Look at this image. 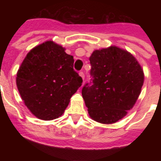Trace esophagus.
<instances>
[{
  "instance_id": "obj_1",
  "label": "esophagus",
  "mask_w": 161,
  "mask_h": 161,
  "mask_svg": "<svg viewBox=\"0 0 161 161\" xmlns=\"http://www.w3.org/2000/svg\"><path fill=\"white\" fill-rule=\"evenodd\" d=\"M79 75H80V77L83 78V80H84V77H85V75H84V72H83V71H80V72H79Z\"/></svg>"
}]
</instances>
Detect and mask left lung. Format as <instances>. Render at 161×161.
Listing matches in <instances>:
<instances>
[{
	"mask_svg": "<svg viewBox=\"0 0 161 161\" xmlns=\"http://www.w3.org/2000/svg\"><path fill=\"white\" fill-rule=\"evenodd\" d=\"M90 62L92 82L82 89L89 115L100 123H115L127 115L141 94L142 66L131 53L116 46L95 50Z\"/></svg>",
	"mask_w": 161,
	"mask_h": 161,
	"instance_id": "left-lung-1",
	"label": "left lung"
}]
</instances>
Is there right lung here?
<instances>
[{
    "instance_id": "right-lung-1",
    "label": "right lung",
    "mask_w": 161,
    "mask_h": 161,
    "mask_svg": "<svg viewBox=\"0 0 161 161\" xmlns=\"http://www.w3.org/2000/svg\"><path fill=\"white\" fill-rule=\"evenodd\" d=\"M53 41H46L27 53L18 70L16 84L32 114L45 121L63 115L83 83L73 69L74 58Z\"/></svg>"
}]
</instances>
